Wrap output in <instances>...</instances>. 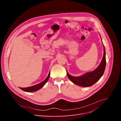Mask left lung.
<instances>
[{
    "instance_id": "left-lung-1",
    "label": "left lung",
    "mask_w": 121,
    "mask_h": 121,
    "mask_svg": "<svg viewBox=\"0 0 121 121\" xmlns=\"http://www.w3.org/2000/svg\"><path fill=\"white\" fill-rule=\"evenodd\" d=\"M103 46V58L98 67L94 71L86 73L80 77H73L70 75L67 72V76L73 83L83 87H89L94 85L97 82L103 75L105 71L106 67V56L105 49L104 45Z\"/></svg>"
}]
</instances>
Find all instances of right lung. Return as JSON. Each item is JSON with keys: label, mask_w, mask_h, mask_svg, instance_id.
<instances>
[{"label": "right lung", "mask_w": 121, "mask_h": 121, "mask_svg": "<svg viewBox=\"0 0 121 121\" xmlns=\"http://www.w3.org/2000/svg\"><path fill=\"white\" fill-rule=\"evenodd\" d=\"M50 72H49V74H48L47 77L46 78V79L44 80H43V82L40 83L39 84H38L37 85H34V86H31V87H27V88H20H20L23 91H24L28 92H32L37 91L39 90L40 89H41V88H42V87H43V86L45 84V83L48 80L49 77H50Z\"/></svg>", "instance_id": "1"}]
</instances>
